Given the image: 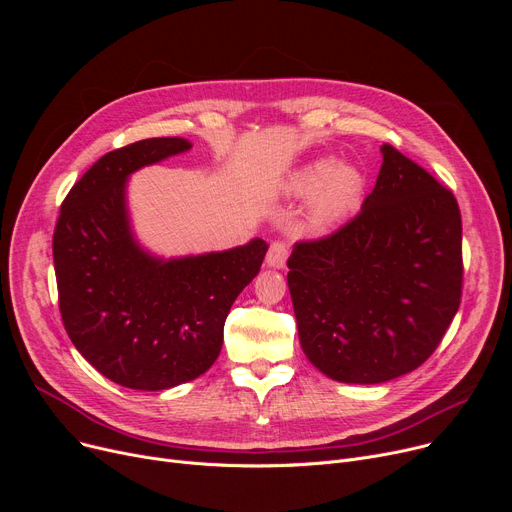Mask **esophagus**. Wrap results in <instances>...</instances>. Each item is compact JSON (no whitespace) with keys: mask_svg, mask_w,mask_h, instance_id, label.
<instances>
[{"mask_svg":"<svg viewBox=\"0 0 512 512\" xmlns=\"http://www.w3.org/2000/svg\"><path fill=\"white\" fill-rule=\"evenodd\" d=\"M286 259H288V245L282 240H274L265 255L267 267H276V270H282V267L286 265Z\"/></svg>","mask_w":512,"mask_h":512,"instance_id":"obj_1","label":"esophagus"}]
</instances>
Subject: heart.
Listing matches in <instances>:
<instances>
[{
    "label": "heart",
    "mask_w": 512,
    "mask_h": 512,
    "mask_svg": "<svg viewBox=\"0 0 512 512\" xmlns=\"http://www.w3.org/2000/svg\"><path fill=\"white\" fill-rule=\"evenodd\" d=\"M290 195H311L307 211V228L324 234L351 215L363 197L365 176L353 164H334V159L321 157L303 166L286 184Z\"/></svg>",
    "instance_id": "heart-1"
}]
</instances>
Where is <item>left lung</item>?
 Segmentation results:
<instances>
[{"mask_svg": "<svg viewBox=\"0 0 512 512\" xmlns=\"http://www.w3.org/2000/svg\"><path fill=\"white\" fill-rule=\"evenodd\" d=\"M382 157L355 218L288 257L303 351L344 384H382L423 365L461 305L459 203L392 145Z\"/></svg>", "mask_w": 512, "mask_h": 512, "instance_id": "obj_1", "label": "left lung"}]
</instances>
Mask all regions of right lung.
Wrapping results in <instances>:
<instances>
[{"label": "right lung", "mask_w": 512, "mask_h": 512, "mask_svg": "<svg viewBox=\"0 0 512 512\" xmlns=\"http://www.w3.org/2000/svg\"><path fill=\"white\" fill-rule=\"evenodd\" d=\"M193 145L145 139L105 153L62 203L53 265L64 328L107 380L132 390L191 382L218 359L232 303L257 274L265 240L178 259L147 253L132 234V172Z\"/></svg>", "instance_id": "1"}]
</instances>
